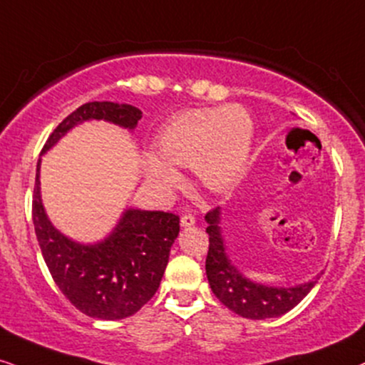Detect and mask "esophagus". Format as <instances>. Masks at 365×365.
Wrapping results in <instances>:
<instances>
[{
	"label": "esophagus",
	"instance_id": "1",
	"mask_svg": "<svg viewBox=\"0 0 365 365\" xmlns=\"http://www.w3.org/2000/svg\"><path fill=\"white\" fill-rule=\"evenodd\" d=\"M180 224H182V227H190V225L195 224V217H193L192 214L182 215V219H180Z\"/></svg>",
	"mask_w": 365,
	"mask_h": 365
}]
</instances>
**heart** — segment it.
<instances>
[{"label": "heart", "instance_id": "heart-1", "mask_svg": "<svg viewBox=\"0 0 365 365\" xmlns=\"http://www.w3.org/2000/svg\"><path fill=\"white\" fill-rule=\"evenodd\" d=\"M251 140L252 121L241 106L183 110L161 129L156 148L162 160L148 156L146 175L168 190L178 180L173 167L195 168L202 185L224 192L241 177Z\"/></svg>", "mask_w": 365, "mask_h": 365}]
</instances>
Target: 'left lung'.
<instances>
[{
	"mask_svg": "<svg viewBox=\"0 0 365 365\" xmlns=\"http://www.w3.org/2000/svg\"><path fill=\"white\" fill-rule=\"evenodd\" d=\"M209 234V252L205 259V273L212 292L229 310L251 320H266L284 315L302 302L315 286L317 279L297 286H266L247 279L225 252V242L220 234V209L205 215Z\"/></svg>",
	"mask_w": 365,
	"mask_h": 365,
	"instance_id": "8db88e82",
	"label": "left lung"
}]
</instances>
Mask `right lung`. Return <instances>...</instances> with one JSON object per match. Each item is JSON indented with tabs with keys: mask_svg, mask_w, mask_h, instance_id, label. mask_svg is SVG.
I'll return each mask as SVG.
<instances>
[{
	"mask_svg": "<svg viewBox=\"0 0 365 365\" xmlns=\"http://www.w3.org/2000/svg\"><path fill=\"white\" fill-rule=\"evenodd\" d=\"M141 114L129 104L108 101L82 104L53 129L41 153L73 126L89 119H104L131 131ZM40 163L41 160L36 163L34 225L55 284L87 317L121 320L135 315L158 289L170 247L180 232V217L161 210L128 209L104 241L76 242L55 229L45 214L40 197Z\"/></svg>",
	"mask_w": 365,
	"mask_h": 365,
	"instance_id": "right-lung-1",
	"label": "right lung"
}]
</instances>
